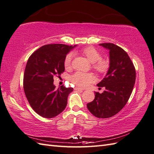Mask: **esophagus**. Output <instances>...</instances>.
I'll use <instances>...</instances> for the list:
<instances>
[{
  "mask_svg": "<svg viewBox=\"0 0 154 154\" xmlns=\"http://www.w3.org/2000/svg\"><path fill=\"white\" fill-rule=\"evenodd\" d=\"M74 89H75V90H77V91H83V89H82L81 88H79V87H75Z\"/></svg>",
  "mask_w": 154,
  "mask_h": 154,
  "instance_id": "1",
  "label": "esophagus"
}]
</instances>
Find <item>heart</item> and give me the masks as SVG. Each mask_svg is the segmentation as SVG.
I'll list each match as a JSON object with an SVG mask.
<instances>
[{"label": "heart", "mask_w": 154, "mask_h": 154, "mask_svg": "<svg viewBox=\"0 0 154 154\" xmlns=\"http://www.w3.org/2000/svg\"><path fill=\"white\" fill-rule=\"evenodd\" d=\"M81 53L92 63V67L98 74H105L109 69L110 62L107 58H102L101 54L96 48L89 46L84 48ZM73 54H67L63 61L64 67L68 69L71 67V59ZM70 80L72 83L79 87H85L94 81V77L91 73H85L77 71L70 77Z\"/></svg>", "instance_id": "b5f03b06"}]
</instances>
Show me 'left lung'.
Returning a JSON list of instances; mask_svg holds the SVG:
<instances>
[{"mask_svg":"<svg viewBox=\"0 0 154 154\" xmlns=\"http://www.w3.org/2000/svg\"><path fill=\"white\" fill-rule=\"evenodd\" d=\"M100 45L109 51V69L97 85L99 87H104L105 91L102 94L96 92L94 100L87 106L96 117L109 118L119 112L128 102L134 88L136 70L123 48L113 43Z\"/></svg>","mask_w":154,"mask_h":154,"instance_id":"obj_1","label":"left lung"}]
</instances>
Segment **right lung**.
I'll list each match as a JSON object with an SVG mask.
<instances>
[{
  "mask_svg": "<svg viewBox=\"0 0 154 154\" xmlns=\"http://www.w3.org/2000/svg\"><path fill=\"white\" fill-rule=\"evenodd\" d=\"M75 46L51 44L41 46L29 58L23 75V90L31 107L41 117L52 118L65 109L73 88H56L54 77L65 71L63 61Z\"/></svg>",
  "mask_w": 154,
  "mask_h": 154,
  "instance_id": "1",
  "label": "right lung"
}]
</instances>
